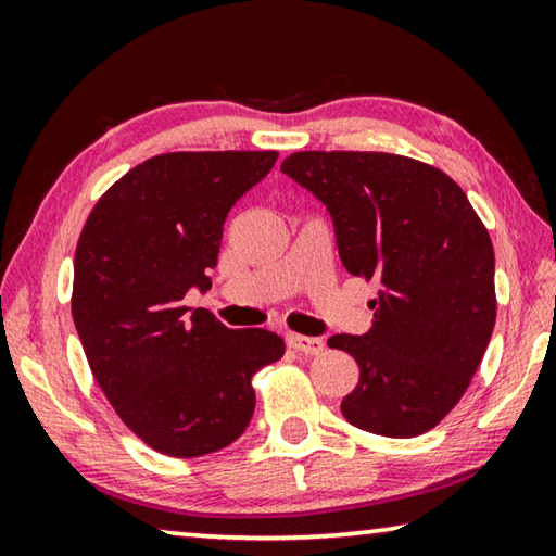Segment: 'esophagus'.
Here are the masks:
<instances>
[{"mask_svg":"<svg viewBox=\"0 0 556 556\" xmlns=\"http://www.w3.org/2000/svg\"><path fill=\"white\" fill-rule=\"evenodd\" d=\"M287 343H289V348H294L296 353H304V355H321L326 351V343L321 341V338L291 333V336H287Z\"/></svg>","mask_w":556,"mask_h":556,"instance_id":"1","label":"esophagus"}]
</instances>
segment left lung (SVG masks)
<instances>
[{
    "mask_svg": "<svg viewBox=\"0 0 556 556\" xmlns=\"http://www.w3.org/2000/svg\"><path fill=\"white\" fill-rule=\"evenodd\" d=\"M281 174L326 205L343 267L380 285L370 331L328 338L361 368L343 417L392 439L434 429L464 397L495 326L485 225L454 178L409 156L296 152Z\"/></svg>",
    "mask_w": 556,
    "mask_h": 556,
    "instance_id": "left-lung-1",
    "label": "left lung"
}]
</instances>
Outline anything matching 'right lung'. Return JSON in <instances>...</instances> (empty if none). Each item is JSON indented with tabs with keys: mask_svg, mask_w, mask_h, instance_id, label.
I'll use <instances>...</instances> for the list:
<instances>
[{
	"mask_svg": "<svg viewBox=\"0 0 556 556\" xmlns=\"http://www.w3.org/2000/svg\"><path fill=\"white\" fill-rule=\"evenodd\" d=\"M277 152L147 159L96 203L73 267V321L119 419L176 458L232 444L255 412L252 375L285 355L265 328L232 331L184 306L211 289L223 225Z\"/></svg>",
	"mask_w": 556,
	"mask_h": 556,
	"instance_id": "right-lung-1",
	"label": "right lung"
}]
</instances>
